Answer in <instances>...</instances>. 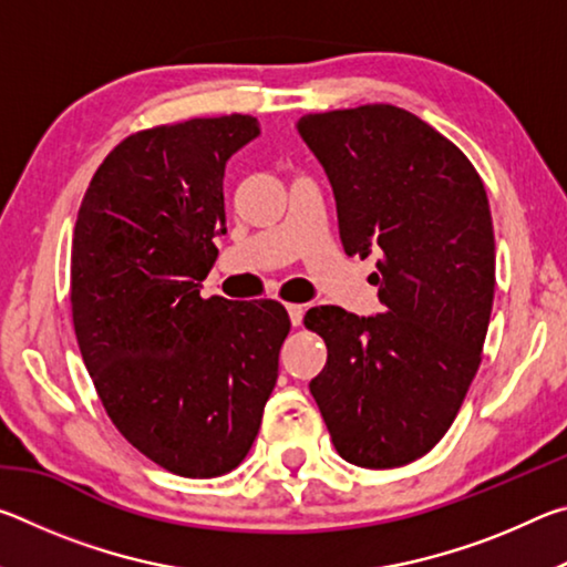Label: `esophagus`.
Returning a JSON list of instances; mask_svg holds the SVG:
<instances>
[{
  "instance_id": "esophagus-1",
  "label": "esophagus",
  "mask_w": 567,
  "mask_h": 567,
  "mask_svg": "<svg viewBox=\"0 0 567 567\" xmlns=\"http://www.w3.org/2000/svg\"><path fill=\"white\" fill-rule=\"evenodd\" d=\"M287 312H290V322L295 324V328H300L302 324V315H305V307L302 305H287Z\"/></svg>"
}]
</instances>
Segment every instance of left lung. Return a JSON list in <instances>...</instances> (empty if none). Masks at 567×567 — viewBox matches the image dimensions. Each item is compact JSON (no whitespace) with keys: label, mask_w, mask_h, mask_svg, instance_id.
Returning a JSON list of instances; mask_svg holds the SVG:
<instances>
[{"label":"left lung","mask_w":567,"mask_h":567,"mask_svg":"<svg viewBox=\"0 0 567 567\" xmlns=\"http://www.w3.org/2000/svg\"><path fill=\"white\" fill-rule=\"evenodd\" d=\"M297 132L338 203L348 255H378L382 312L322 305L305 315L328 344L310 392L334 450L385 470L430 453L483 360L495 295V235L470 159L392 104L305 114Z\"/></svg>","instance_id":"left-lung-1"}]
</instances>
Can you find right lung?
Masks as SVG:
<instances>
[{"instance_id":"right-lung-1","label":"right lung","mask_w":567,"mask_h":567,"mask_svg":"<svg viewBox=\"0 0 567 567\" xmlns=\"http://www.w3.org/2000/svg\"><path fill=\"white\" fill-rule=\"evenodd\" d=\"M257 134L249 114L134 132L74 225L72 322L94 390L124 440L182 477L243 463L290 332L280 302L199 295L227 233L225 165Z\"/></svg>"}]
</instances>
